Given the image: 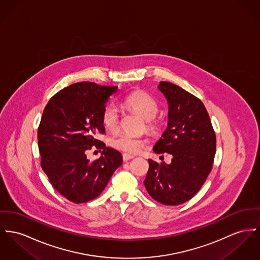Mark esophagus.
<instances>
[{
	"label": "esophagus",
	"instance_id": "1",
	"mask_svg": "<svg viewBox=\"0 0 260 260\" xmlns=\"http://www.w3.org/2000/svg\"><path fill=\"white\" fill-rule=\"evenodd\" d=\"M122 157H123V160H124V161H127V160L132 159V158L134 157V156H131V155H128V154H123Z\"/></svg>",
	"mask_w": 260,
	"mask_h": 260
}]
</instances>
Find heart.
<instances>
[{
  "instance_id": "b5f03b06",
  "label": "heart",
  "mask_w": 260,
  "mask_h": 260,
  "mask_svg": "<svg viewBox=\"0 0 260 260\" xmlns=\"http://www.w3.org/2000/svg\"><path fill=\"white\" fill-rule=\"evenodd\" d=\"M122 104L128 109L142 116L148 129L155 130L157 128L156 115L158 112V104L156 100L145 91H135L122 101ZM102 122L104 128L110 132H115L119 127V112L116 105L106 104L102 112ZM111 146L126 154H139L147 145V140L134 137L128 134H119L110 141Z\"/></svg>"
}]
</instances>
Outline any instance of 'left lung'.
I'll use <instances>...</instances> for the list:
<instances>
[{"label":"left lung","instance_id":"left-lung-1","mask_svg":"<svg viewBox=\"0 0 260 260\" xmlns=\"http://www.w3.org/2000/svg\"><path fill=\"white\" fill-rule=\"evenodd\" d=\"M169 103V123L154 152L173 155L171 165L149 159L145 187L164 205H179L191 199L211 173L216 134L203 103L182 87L159 82Z\"/></svg>","mask_w":260,"mask_h":260}]
</instances>
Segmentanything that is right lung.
<instances>
[{
  "mask_svg": "<svg viewBox=\"0 0 260 260\" xmlns=\"http://www.w3.org/2000/svg\"><path fill=\"white\" fill-rule=\"evenodd\" d=\"M117 87L81 82L64 87L46 104L37 131L41 168L54 189L71 202L96 198L122 165L121 154L94 138L104 134L102 112ZM103 150L90 162L85 153Z\"/></svg>",
  "mask_w": 260,
  "mask_h": 260,
  "instance_id": "1",
  "label": "right lung"
}]
</instances>
